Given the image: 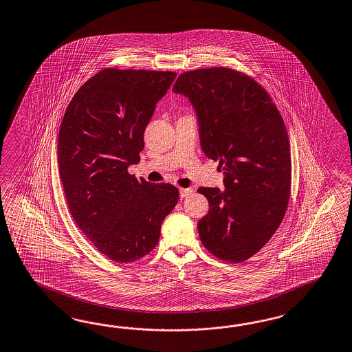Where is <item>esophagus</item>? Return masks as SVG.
<instances>
[{
    "label": "esophagus",
    "instance_id": "obj_1",
    "mask_svg": "<svg viewBox=\"0 0 352 352\" xmlns=\"http://www.w3.org/2000/svg\"><path fill=\"white\" fill-rule=\"evenodd\" d=\"M191 192H192V189H191V188H188V189H184V188H181L180 198H186V197H189Z\"/></svg>",
    "mask_w": 352,
    "mask_h": 352
}]
</instances>
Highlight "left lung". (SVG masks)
Returning <instances> with one entry per match:
<instances>
[{
    "instance_id": "left-lung-1",
    "label": "left lung",
    "mask_w": 352,
    "mask_h": 352,
    "mask_svg": "<svg viewBox=\"0 0 352 352\" xmlns=\"http://www.w3.org/2000/svg\"><path fill=\"white\" fill-rule=\"evenodd\" d=\"M173 91L189 98L201 149L225 175V189H198L209 203L198 222L200 240L217 258L241 263L271 240L287 209L291 155L283 118L261 85L227 67L184 72Z\"/></svg>"
}]
</instances>
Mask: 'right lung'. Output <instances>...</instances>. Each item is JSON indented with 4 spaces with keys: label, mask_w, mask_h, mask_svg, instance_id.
<instances>
[{
    "label": "right lung",
    "mask_w": 352,
    "mask_h": 352,
    "mask_svg": "<svg viewBox=\"0 0 352 352\" xmlns=\"http://www.w3.org/2000/svg\"><path fill=\"white\" fill-rule=\"evenodd\" d=\"M176 72L104 69L74 96L58 133V170L75 223L98 252L131 263L152 252L177 204L171 184L138 180L144 130Z\"/></svg>",
    "instance_id": "right-lung-1"
}]
</instances>
